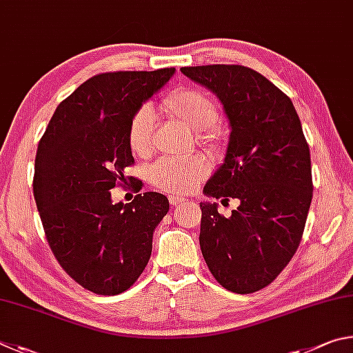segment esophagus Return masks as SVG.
I'll list each match as a JSON object with an SVG mask.
<instances>
[{
	"label": "esophagus",
	"instance_id": "esophagus-1",
	"mask_svg": "<svg viewBox=\"0 0 353 353\" xmlns=\"http://www.w3.org/2000/svg\"><path fill=\"white\" fill-rule=\"evenodd\" d=\"M169 201H170V205L172 206H181L183 203H184V199H181V196H169Z\"/></svg>",
	"mask_w": 353,
	"mask_h": 353
}]
</instances>
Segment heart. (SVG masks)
Returning a JSON list of instances; mask_svg holds the SVG:
<instances>
[{"label": "heart", "instance_id": "1", "mask_svg": "<svg viewBox=\"0 0 353 353\" xmlns=\"http://www.w3.org/2000/svg\"><path fill=\"white\" fill-rule=\"evenodd\" d=\"M163 110L194 132L203 130V139L215 141L219 128L214 125L217 108L212 99L195 88L173 90L164 97ZM154 113L152 107L144 105L133 114L128 125V145L136 154H145L152 145V130ZM208 167L201 158H164L150 169L153 186L164 192L184 195L194 190L206 175Z\"/></svg>", "mask_w": 353, "mask_h": 353}]
</instances>
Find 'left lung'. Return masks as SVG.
<instances>
[{
  "instance_id": "8db88e82",
  "label": "left lung",
  "mask_w": 353,
  "mask_h": 353,
  "mask_svg": "<svg viewBox=\"0 0 353 353\" xmlns=\"http://www.w3.org/2000/svg\"><path fill=\"white\" fill-rule=\"evenodd\" d=\"M217 96L230 122L223 163L203 194L237 199L231 217L200 203V246L212 276L239 294L273 282L301 243L313 196L310 148L287 94L240 65L181 68Z\"/></svg>"
}]
</instances>
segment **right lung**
<instances>
[{"label":"right lung","mask_w":353,"mask_h":353,"mask_svg":"<svg viewBox=\"0 0 353 353\" xmlns=\"http://www.w3.org/2000/svg\"><path fill=\"white\" fill-rule=\"evenodd\" d=\"M173 74L175 68L97 74L59 105L40 139L34 196L48 243L61 268L96 294L133 285L169 212L163 194H138L123 205L110 189L134 163L130 121Z\"/></svg>","instance_id":"right-lung-1"}]
</instances>
